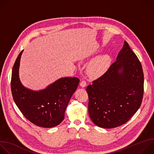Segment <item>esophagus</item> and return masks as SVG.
Masks as SVG:
<instances>
[{
	"label": "esophagus",
	"mask_w": 154,
	"mask_h": 154,
	"mask_svg": "<svg viewBox=\"0 0 154 154\" xmlns=\"http://www.w3.org/2000/svg\"><path fill=\"white\" fill-rule=\"evenodd\" d=\"M80 85V86H81L82 87H85V86H86V82L85 80H84L83 79V80L81 81Z\"/></svg>",
	"instance_id": "esophagus-1"
}]
</instances>
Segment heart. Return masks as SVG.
Instances as JSON below:
<instances>
[{"instance_id": "heart-1", "label": "heart", "mask_w": 154, "mask_h": 154, "mask_svg": "<svg viewBox=\"0 0 154 154\" xmlns=\"http://www.w3.org/2000/svg\"><path fill=\"white\" fill-rule=\"evenodd\" d=\"M111 59L107 55H102L93 59L88 64V74L92 78H97L102 75L108 69Z\"/></svg>"}]
</instances>
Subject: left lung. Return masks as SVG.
<instances>
[{
	"label": "left lung",
	"instance_id": "8db88e82",
	"mask_svg": "<svg viewBox=\"0 0 154 154\" xmlns=\"http://www.w3.org/2000/svg\"><path fill=\"white\" fill-rule=\"evenodd\" d=\"M88 113L97 126L112 128L126 123L139 109L144 93L141 64L125 41L116 61L86 88Z\"/></svg>",
	"mask_w": 154,
	"mask_h": 154
}]
</instances>
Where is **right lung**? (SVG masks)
I'll use <instances>...</instances> for the list:
<instances>
[{"mask_svg": "<svg viewBox=\"0 0 154 154\" xmlns=\"http://www.w3.org/2000/svg\"><path fill=\"white\" fill-rule=\"evenodd\" d=\"M23 52L22 51L17 57L12 70L11 89L14 101L25 118L32 123L45 128L57 126L64 119L66 108L80 80L77 77L61 78L39 91L26 88L19 77Z\"/></svg>", "mask_w": 154, "mask_h": 154, "instance_id": "1", "label": "right lung"}]
</instances>
